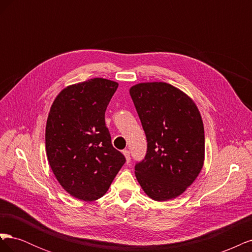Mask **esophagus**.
Returning <instances> with one entry per match:
<instances>
[{
  "instance_id": "esophagus-1",
  "label": "esophagus",
  "mask_w": 252,
  "mask_h": 252,
  "mask_svg": "<svg viewBox=\"0 0 252 252\" xmlns=\"http://www.w3.org/2000/svg\"><path fill=\"white\" fill-rule=\"evenodd\" d=\"M123 155L125 156V158H126V163L128 164L129 162H130V152H129V150L125 149V150H123Z\"/></svg>"
}]
</instances>
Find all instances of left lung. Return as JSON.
<instances>
[{
  "label": "left lung",
  "instance_id": "1",
  "mask_svg": "<svg viewBox=\"0 0 252 252\" xmlns=\"http://www.w3.org/2000/svg\"><path fill=\"white\" fill-rule=\"evenodd\" d=\"M147 139L135 177L150 199L181 195L201 172L205 134L201 113L186 94L164 82L140 83L129 89Z\"/></svg>",
  "mask_w": 252,
  "mask_h": 252
}]
</instances>
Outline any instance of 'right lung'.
<instances>
[{"instance_id":"1","label":"right lung","mask_w":252,"mask_h":252,"mask_svg":"<svg viewBox=\"0 0 252 252\" xmlns=\"http://www.w3.org/2000/svg\"><path fill=\"white\" fill-rule=\"evenodd\" d=\"M119 86L102 78L67 86L48 114L45 144L49 165L70 195L86 202L102 197L126 162L112 146L105 111Z\"/></svg>"}]
</instances>
